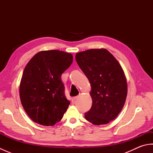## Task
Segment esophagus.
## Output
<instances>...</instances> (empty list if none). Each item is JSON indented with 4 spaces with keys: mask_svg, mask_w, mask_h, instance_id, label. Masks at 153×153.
<instances>
[{
    "mask_svg": "<svg viewBox=\"0 0 153 153\" xmlns=\"http://www.w3.org/2000/svg\"><path fill=\"white\" fill-rule=\"evenodd\" d=\"M77 98V97L76 96V97H72V98H71V101H72V102H75V100H76V99Z\"/></svg>",
    "mask_w": 153,
    "mask_h": 153,
    "instance_id": "1",
    "label": "esophagus"
}]
</instances>
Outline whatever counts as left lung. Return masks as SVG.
<instances>
[{"instance_id": "8db88e82", "label": "left lung", "mask_w": 153, "mask_h": 153, "mask_svg": "<svg viewBox=\"0 0 153 153\" xmlns=\"http://www.w3.org/2000/svg\"><path fill=\"white\" fill-rule=\"evenodd\" d=\"M76 60L91 85L92 106L85 119L95 125L108 123L121 112L126 99L128 86L121 66L105 48L80 52Z\"/></svg>"}]
</instances>
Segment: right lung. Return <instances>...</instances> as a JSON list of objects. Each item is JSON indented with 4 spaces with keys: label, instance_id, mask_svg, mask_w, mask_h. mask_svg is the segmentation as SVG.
I'll return each instance as SVG.
<instances>
[{
    "label": "right lung",
    "instance_id": "1",
    "mask_svg": "<svg viewBox=\"0 0 153 153\" xmlns=\"http://www.w3.org/2000/svg\"><path fill=\"white\" fill-rule=\"evenodd\" d=\"M73 56L63 51H41L31 58L19 85L22 105L30 118L41 125L54 126L62 118L70 102L61 80Z\"/></svg>",
    "mask_w": 153,
    "mask_h": 153
}]
</instances>
